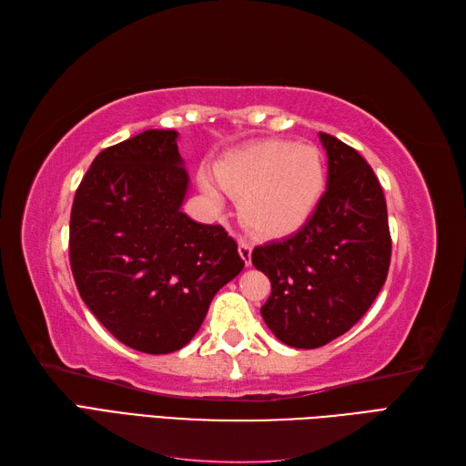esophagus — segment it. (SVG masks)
I'll use <instances>...</instances> for the list:
<instances>
[{"label":"esophagus","mask_w":466,"mask_h":466,"mask_svg":"<svg viewBox=\"0 0 466 466\" xmlns=\"http://www.w3.org/2000/svg\"><path fill=\"white\" fill-rule=\"evenodd\" d=\"M238 255L245 260L247 266L252 262V243H248L247 238H238Z\"/></svg>","instance_id":"esophagus-1"}]
</instances>
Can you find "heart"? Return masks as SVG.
Masks as SVG:
<instances>
[{"label": "heart", "mask_w": 466, "mask_h": 466, "mask_svg": "<svg viewBox=\"0 0 466 466\" xmlns=\"http://www.w3.org/2000/svg\"><path fill=\"white\" fill-rule=\"evenodd\" d=\"M324 178L317 147L268 139L225 155L216 175L202 168L198 185L216 208L225 202L221 187L238 198V218L252 233L284 237L311 218Z\"/></svg>", "instance_id": "obj_1"}]
</instances>
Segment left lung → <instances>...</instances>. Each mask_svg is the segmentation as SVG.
<instances>
[{
	"label": "left lung",
	"instance_id": "left-lung-1",
	"mask_svg": "<svg viewBox=\"0 0 466 466\" xmlns=\"http://www.w3.org/2000/svg\"><path fill=\"white\" fill-rule=\"evenodd\" d=\"M329 157L327 190L303 228L252 250L270 278L260 313L278 340L313 350L368 313L390 264L387 202L373 168L340 139L319 132Z\"/></svg>",
	"mask_w": 466,
	"mask_h": 466
}]
</instances>
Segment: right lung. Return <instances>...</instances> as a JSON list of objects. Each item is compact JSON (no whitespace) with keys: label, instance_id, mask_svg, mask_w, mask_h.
Returning a JSON list of instances; mask_svg holds the SVG:
<instances>
[{"label":"right lung","instance_id":"1","mask_svg":"<svg viewBox=\"0 0 466 466\" xmlns=\"http://www.w3.org/2000/svg\"><path fill=\"white\" fill-rule=\"evenodd\" d=\"M177 137L146 130L103 149L69 219L81 299L112 336L146 354L187 346L214 295L245 266L221 225L182 214L188 173Z\"/></svg>","mask_w":466,"mask_h":466}]
</instances>
